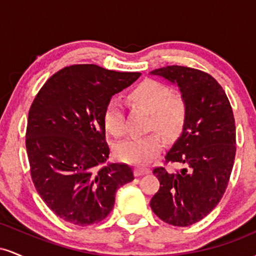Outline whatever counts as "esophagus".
<instances>
[{"label": "esophagus", "instance_id": "1", "mask_svg": "<svg viewBox=\"0 0 256 256\" xmlns=\"http://www.w3.org/2000/svg\"><path fill=\"white\" fill-rule=\"evenodd\" d=\"M150 172V170L149 168H142V167H137L136 170H134V176L136 177H140V176H143V174H146V173Z\"/></svg>", "mask_w": 256, "mask_h": 256}]
</instances>
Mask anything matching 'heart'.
Masks as SVG:
<instances>
[{
    "mask_svg": "<svg viewBox=\"0 0 256 256\" xmlns=\"http://www.w3.org/2000/svg\"><path fill=\"white\" fill-rule=\"evenodd\" d=\"M131 101L152 113L150 130H158L164 137H177L186 122L188 107L184 98L172 94L171 89L155 80H146L130 94ZM125 106L116 96L108 101L104 110V124L114 136H122L126 130ZM162 149V140L158 132L134 136L119 143L116 155L124 162L137 166L149 164Z\"/></svg>",
    "mask_w": 256,
    "mask_h": 256,
    "instance_id": "obj_1",
    "label": "heart"
}]
</instances>
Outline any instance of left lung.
<instances>
[{
	"label": "left lung",
	"instance_id": "obj_1",
	"mask_svg": "<svg viewBox=\"0 0 256 256\" xmlns=\"http://www.w3.org/2000/svg\"><path fill=\"white\" fill-rule=\"evenodd\" d=\"M150 74L177 84L188 107L183 132L165 156L166 164L184 167L177 172L154 168L160 189L150 200L162 222L184 228L212 212L228 188L236 155L234 113L225 91L208 73L173 64Z\"/></svg>",
	"mask_w": 256,
	"mask_h": 256
}]
</instances>
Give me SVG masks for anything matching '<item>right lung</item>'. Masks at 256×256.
Instances as JSON below:
<instances>
[{
	"instance_id": "1",
	"label": "right lung",
	"mask_w": 256,
	"mask_h": 256,
	"mask_svg": "<svg viewBox=\"0 0 256 256\" xmlns=\"http://www.w3.org/2000/svg\"><path fill=\"white\" fill-rule=\"evenodd\" d=\"M140 73L73 64L52 74L32 102L26 128L31 178L46 204L71 224L104 220L122 185L134 180L126 164H106L104 110Z\"/></svg>"
}]
</instances>
